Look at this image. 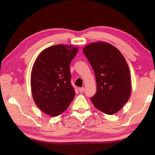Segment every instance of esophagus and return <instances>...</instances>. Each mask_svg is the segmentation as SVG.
Segmentation results:
<instances>
[{
    "mask_svg": "<svg viewBox=\"0 0 155 155\" xmlns=\"http://www.w3.org/2000/svg\"><path fill=\"white\" fill-rule=\"evenodd\" d=\"M79 91H80V93H84V87H81V88H79Z\"/></svg>",
    "mask_w": 155,
    "mask_h": 155,
    "instance_id": "1",
    "label": "esophagus"
}]
</instances>
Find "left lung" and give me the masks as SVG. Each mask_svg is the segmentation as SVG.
<instances>
[{"instance_id": "1", "label": "left lung", "mask_w": 155, "mask_h": 155, "mask_svg": "<svg viewBox=\"0 0 155 155\" xmlns=\"http://www.w3.org/2000/svg\"><path fill=\"white\" fill-rule=\"evenodd\" d=\"M96 77L97 93L91 101L107 114L120 110L130 98L129 68L120 52L104 42H93L83 48Z\"/></svg>"}]
</instances>
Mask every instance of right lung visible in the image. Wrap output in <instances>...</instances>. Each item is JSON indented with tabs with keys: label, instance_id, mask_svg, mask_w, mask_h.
<instances>
[{
	"label": "right lung",
	"instance_id": "obj_1",
	"mask_svg": "<svg viewBox=\"0 0 155 155\" xmlns=\"http://www.w3.org/2000/svg\"><path fill=\"white\" fill-rule=\"evenodd\" d=\"M77 51L73 46H52L41 52L32 67V97L39 108L50 116L63 113L73 100L70 64Z\"/></svg>",
	"mask_w": 155,
	"mask_h": 155
}]
</instances>
